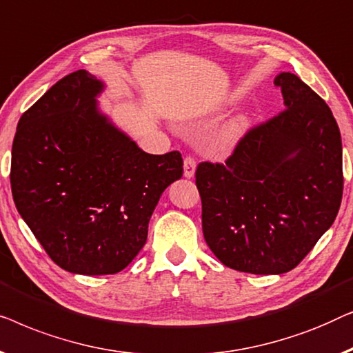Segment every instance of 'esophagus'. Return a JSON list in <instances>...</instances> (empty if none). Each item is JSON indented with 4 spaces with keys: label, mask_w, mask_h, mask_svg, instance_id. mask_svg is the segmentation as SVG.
<instances>
[{
    "label": "esophagus",
    "mask_w": 353,
    "mask_h": 353,
    "mask_svg": "<svg viewBox=\"0 0 353 353\" xmlns=\"http://www.w3.org/2000/svg\"><path fill=\"white\" fill-rule=\"evenodd\" d=\"M195 170H196V161L193 157H185V160H183V176L187 179H192L195 176Z\"/></svg>",
    "instance_id": "34e87169"
}]
</instances>
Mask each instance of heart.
I'll return each instance as SVG.
<instances>
[{
    "instance_id": "heart-1",
    "label": "heart",
    "mask_w": 353,
    "mask_h": 353,
    "mask_svg": "<svg viewBox=\"0 0 353 353\" xmlns=\"http://www.w3.org/2000/svg\"><path fill=\"white\" fill-rule=\"evenodd\" d=\"M246 128V120L245 117H236L233 118L232 121L227 123V126L222 129V132L219 134V139H217V143H219L221 147H232L233 143H235L238 139L241 137L243 131H245Z\"/></svg>"
}]
</instances>
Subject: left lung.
<instances>
[{"label": "left lung", "mask_w": 353, "mask_h": 353, "mask_svg": "<svg viewBox=\"0 0 353 353\" xmlns=\"http://www.w3.org/2000/svg\"><path fill=\"white\" fill-rule=\"evenodd\" d=\"M285 110L250 129L221 163H200L203 235L222 264L256 275L294 269L342 200V142L332 112L294 73L275 78Z\"/></svg>", "instance_id": "1"}]
</instances>
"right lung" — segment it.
<instances>
[{
    "mask_svg": "<svg viewBox=\"0 0 353 353\" xmlns=\"http://www.w3.org/2000/svg\"><path fill=\"white\" fill-rule=\"evenodd\" d=\"M103 83L73 72L19 120L12 142L16 208L63 270L118 274L147 241L168 185L182 177L179 152L150 155L99 110Z\"/></svg>",
    "mask_w": 353,
    "mask_h": 353,
    "instance_id": "add662e5",
    "label": "right lung"
}]
</instances>
